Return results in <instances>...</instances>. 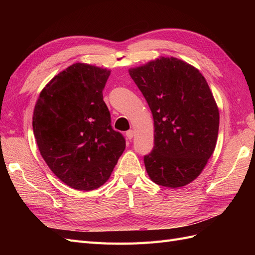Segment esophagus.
<instances>
[{
	"instance_id": "34e87169",
	"label": "esophagus",
	"mask_w": 255,
	"mask_h": 255,
	"mask_svg": "<svg viewBox=\"0 0 255 255\" xmlns=\"http://www.w3.org/2000/svg\"><path fill=\"white\" fill-rule=\"evenodd\" d=\"M126 135H127V138H128V139H132V138H133V136H134V132H133V130L132 129H129V130H128V132L126 133Z\"/></svg>"
}]
</instances>
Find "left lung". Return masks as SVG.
I'll use <instances>...</instances> for the list:
<instances>
[{
  "label": "left lung",
  "instance_id": "left-lung-1",
  "mask_svg": "<svg viewBox=\"0 0 255 255\" xmlns=\"http://www.w3.org/2000/svg\"><path fill=\"white\" fill-rule=\"evenodd\" d=\"M154 120V146L143 158L150 179L160 186H186L201 174L214 153L219 110L198 69L160 56L128 69Z\"/></svg>",
  "mask_w": 255,
  "mask_h": 255
}]
</instances>
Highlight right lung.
<instances>
[{
	"label": "right lung",
	"instance_id": "obj_1",
	"mask_svg": "<svg viewBox=\"0 0 255 255\" xmlns=\"http://www.w3.org/2000/svg\"><path fill=\"white\" fill-rule=\"evenodd\" d=\"M111 70L75 63L44 86L33 114L38 149L69 187L90 191L110 179L126 149L103 101Z\"/></svg>",
	"mask_w": 255,
	"mask_h": 255
}]
</instances>
